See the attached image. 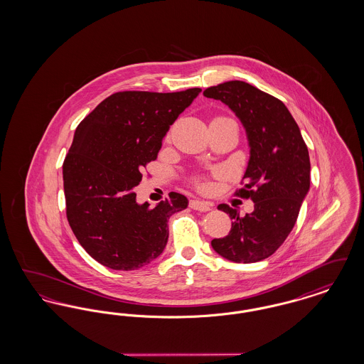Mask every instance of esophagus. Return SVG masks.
Returning a JSON list of instances; mask_svg holds the SVG:
<instances>
[{"instance_id":"esophagus-1","label":"esophagus","mask_w":364,"mask_h":364,"mask_svg":"<svg viewBox=\"0 0 364 364\" xmlns=\"http://www.w3.org/2000/svg\"><path fill=\"white\" fill-rule=\"evenodd\" d=\"M190 208L196 210V211H210L213 208V205L210 202H202V200H191Z\"/></svg>"}]
</instances>
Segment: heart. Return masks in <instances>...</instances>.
<instances>
[{
  "mask_svg": "<svg viewBox=\"0 0 364 364\" xmlns=\"http://www.w3.org/2000/svg\"><path fill=\"white\" fill-rule=\"evenodd\" d=\"M217 119H228V117H217ZM195 184H196L200 190H206V188H208V184L203 183V181H200L199 178H195Z\"/></svg>",
  "mask_w": 364,
  "mask_h": 364,
  "instance_id": "b5f03b06",
  "label": "heart"
}]
</instances>
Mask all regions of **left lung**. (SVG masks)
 <instances>
[{
    "instance_id": "obj_1",
    "label": "left lung",
    "mask_w": 364,
    "mask_h": 364,
    "mask_svg": "<svg viewBox=\"0 0 364 364\" xmlns=\"http://www.w3.org/2000/svg\"><path fill=\"white\" fill-rule=\"evenodd\" d=\"M203 95L223 101L236 113L251 147L244 186L235 195L252 199L254 211L240 217L236 208L220 205L218 210L233 221L225 237L211 240V245L236 263L266 259L294 229L310 190L307 144L287 106L257 87L232 80L208 87Z\"/></svg>"
}]
</instances>
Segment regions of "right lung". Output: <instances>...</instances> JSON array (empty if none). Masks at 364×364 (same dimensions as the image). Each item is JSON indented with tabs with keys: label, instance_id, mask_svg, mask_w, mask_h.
Returning <instances> with one entry per match:
<instances>
[{
	"label": "right lung",
	"instance_id": "right-lung-1",
	"mask_svg": "<svg viewBox=\"0 0 364 364\" xmlns=\"http://www.w3.org/2000/svg\"><path fill=\"white\" fill-rule=\"evenodd\" d=\"M200 91L114 92L77 125L63 164L67 218L87 254L106 267L128 272L156 259L171 215L188 206L177 192L156 208L139 205L134 187Z\"/></svg>",
	"mask_w": 364,
	"mask_h": 364
}]
</instances>
